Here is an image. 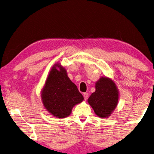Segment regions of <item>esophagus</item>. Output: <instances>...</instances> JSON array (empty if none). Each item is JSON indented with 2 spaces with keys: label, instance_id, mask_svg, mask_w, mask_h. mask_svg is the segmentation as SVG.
I'll return each mask as SVG.
<instances>
[{
  "label": "esophagus",
  "instance_id": "obj_1",
  "mask_svg": "<svg viewBox=\"0 0 154 154\" xmlns=\"http://www.w3.org/2000/svg\"><path fill=\"white\" fill-rule=\"evenodd\" d=\"M83 97H84L85 100H87L88 98V93H83Z\"/></svg>",
  "mask_w": 154,
  "mask_h": 154
}]
</instances>
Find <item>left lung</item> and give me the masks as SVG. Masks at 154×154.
Returning <instances> with one entry per match:
<instances>
[{"instance_id": "left-lung-1", "label": "left lung", "mask_w": 154, "mask_h": 154, "mask_svg": "<svg viewBox=\"0 0 154 154\" xmlns=\"http://www.w3.org/2000/svg\"><path fill=\"white\" fill-rule=\"evenodd\" d=\"M88 101L98 116L107 118L118 102V92L115 83L108 78L101 77L96 83V91Z\"/></svg>"}]
</instances>
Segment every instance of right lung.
Listing matches in <instances>:
<instances>
[{
    "instance_id": "obj_1",
    "label": "right lung",
    "mask_w": 154,
    "mask_h": 154,
    "mask_svg": "<svg viewBox=\"0 0 154 154\" xmlns=\"http://www.w3.org/2000/svg\"><path fill=\"white\" fill-rule=\"evenodd\" d=\"M56 66L60 67V71ZM43 105L49 113L58 118L69 116L72 109L82 103L83 97L76 85L67 76L64 68L56 64L49 74L42 91Z\"/></svg>"
}]
</instances>
